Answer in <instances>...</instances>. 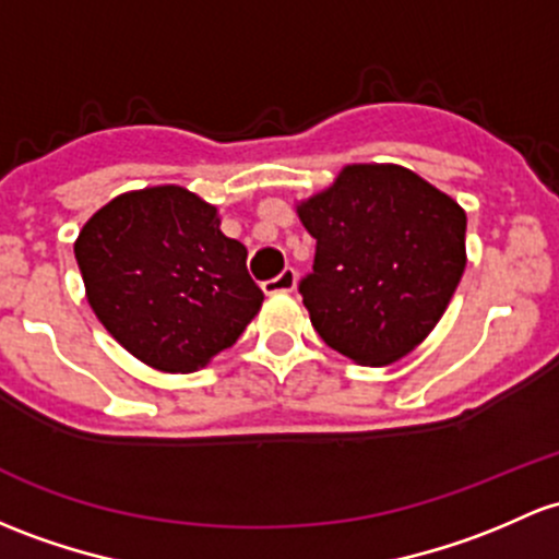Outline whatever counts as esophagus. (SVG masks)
Listing matches in <instances>:
<instances>
[{
	"label": "esophagus",
	"instance_id": "obj_1",
	"mask_svg": "<svg viewBox=\"0 0 559 559\" xmlns=\"http://www.w3.org/2000/svg\"><path fill=\"white\" fill-rule=\"evenodd\" d=\"M297 286V273L292 267H286L284 273H278L275 278L264 281L262 289L264 295H284V292H292Z\"/></svg>",
	"mask_w": 559,
	"mask_h": 559
}]
</instances>
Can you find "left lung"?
Instances as JSON below:
<instances>
[{"label": "left lung", "instance_id": "obj_1", "mask_svg": "<svg viewBox=\"0 0 559 559\" xmlns=\"http://www.w3.org/2000/svg\"><path fill=\"white\" fill-rule=\"evenodd\" d=\"M297 216L316 238L299 295L329 348L364 367L418 348L466 270V211L409 168L354 163Z\"/></svg>", "mask_w": 559, "mask_h": 559}]
</instances>
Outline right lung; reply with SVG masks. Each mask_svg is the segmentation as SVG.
Returning <instances> with one entry per match:
<instances>
[{
  "label": "right lung",
  "instance_id": "1",
  "mask_svg": "<svg viewBox=\"0 0 559 559\" xmlns=\"http://www.w3.org/2000/svg\"><path fill=\"white\" fill-rule=\"evenodd\" d=\"M219 225L216 205L176 185L122 192L82 225L74 257L87 302L146 367L195 372L260 313L246 246Z\"/></svg>",
  "mask_w": 559,
  "mask_h": 559
}]
</instances>
